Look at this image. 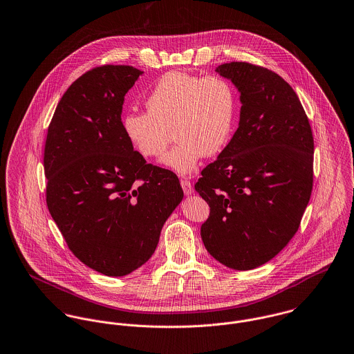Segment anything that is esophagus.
I'll list each match as a JSON object with an SVG mask.
<instances>
[{"instance_id": "obj_1", "label": "esophagus", "mask_w": 354, "mask_h": 354, "mask_svg": "<svg viewBox=\"0 0 354 354\" xmlns=\"http://www.w3.org/2000/svg\"><path fill=\"white\" fill-rule=\"evenodd\" d=\"M181 187H183V191H184V193H185V194H192L193 187L189 180H187V178L181 180Z\"/></svg>"}]
</instances>
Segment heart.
Masks as SVG:
<instances>
[{"label":"heart","mask_w":354,"mask_h":354,"mask_svg":"<svg viewBox=\"0 0 354 354\" xmlns=\"http://www.w3.org/2000/svg\"><path fill=\"white\" fill-rule=\"evenodd\" d=\"M147 112H129L123 129L146 158H158L171 131L177 143L162 163L180 174L196 170L204 156L221 153L230 142L238 111L236 92L222 75L187 71L163 74L146 101Z\"/></svg>","instance_id":"heart-1"}]
</instances>
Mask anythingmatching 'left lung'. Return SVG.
<instances>
[{"label": "left lung", "mask_w": 354, "mask_h": 354, "mask_svg": "<svg viewBox=\"0 0 354 354\" xmlns=\"http://www.w3.org/2000/svg\"><path fill=\"white\" fill-rule=\"evenodd\" d=\"M241 92V120L194 189L209 205L201 225L208 253L236 270L279 254L297 231L314 183V138L290 84L249 62L218 66Z\"/></svg>", "instance_id": "obj_1"}]
</instances>
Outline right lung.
Segmentation results:
<instances>
[{
    "instance_id": "1",
    "label": "right lung",
    "mask_w": 354,
    "mask_h": 354,
    "mask_svg": "<svg viewBox=\"0 0 354 354\" xmlns=\"http://www.w3.org/2000/svg\"><path fill=\"white\" fill-rule=\"evenodd\" d=\"M140 70L98 66L64 92L44 145L46 201L71 253L105 276H126L153 256L183 200L178 177L135 151L122 123Z\"/></svg>"
}]
</instances>
